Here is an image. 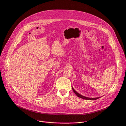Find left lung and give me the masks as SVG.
Segmentation results:
<instances>
[{"instance_id": "left-lung-1", "label": "left lung", "mask_w": 126, "mask_h": 126, "mask_svg": "<svg viewBox=\"0 0 126 126\" xmlns=\"http://www.w3.org/2000/svg\"><path fill=\"white\" fill-rule=\"evenodd\" d=\"M72 90L73 92H74V93L77 96H78V97L80 98H82V99H85V100H96V99H98L99 98H100V97H97V98H88V97H85V96H82L80 94H79L78 93H77L75 90L73 89V88L72 87Z\"/></svg>"}]
</instances>
